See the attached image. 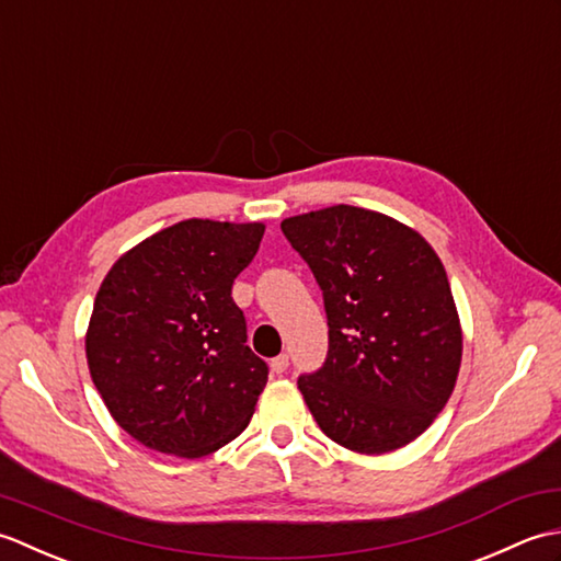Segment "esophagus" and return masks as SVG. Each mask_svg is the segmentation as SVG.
I'll list each match as a JSON object with an SVG mask.
<instances>
[{
    "mask_svg": "<svg viewBox=\"0 0 561 561\" xmlns=\"http://www.w3.org/2000/svg\"><path fill=\"white\" fill-rule=\"evenodd\" d=\"M270 368H272V374L282 376V374L287 371V368H289V356H287V354H279V356H274V359L270 362Z\"/></svg>",
    "mask_w": 561,
    "mask_h": 561,
    "instance_id": "esophagus-1",
    "label": "esophagus"
}]
</instances>
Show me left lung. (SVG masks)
Masks as SVG:
<instances>
[{
    "mask_svg": "<svg viewBox=\"0 0 561 561\" xmlns=\"http://www.w3.org/2000/svg\"><path fill=\"white\" fill-rule=\"evenodd\" d=\"M323 289L328 362L299 378L320 432L380 456L412 444L456 388L462 328L448 274L412 226L335 205L282 221Z\"/></svg>",
    "mask_w": 561,
    "mask_h": 561,
    "instance_id": "left-lung-1",
    "label": "left lung"
}]
</instances>
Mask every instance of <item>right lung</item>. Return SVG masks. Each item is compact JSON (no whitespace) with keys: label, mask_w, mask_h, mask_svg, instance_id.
<instances>
[{"label":"right lung","mask_w":561,"mask_h":561,"mask_svg":"<svg viewBox=\"0 0 561 561\" xmlns=\"http://www.w3.org/2000/svg\"><path fill=\"white\" fill-rule=\"evenodd\" d=\"M265 224L185 219L133 245L101 282L87 328L91 380L151 450L205 458L248 426L265 362L245 344L233 279Z\"/></svg>","instance_id":"right-lung-1"}]
</instances>
